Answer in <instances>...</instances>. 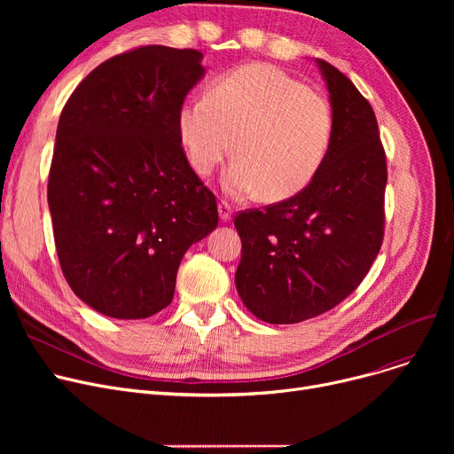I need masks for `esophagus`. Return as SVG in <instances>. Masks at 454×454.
Returning <instances> with one entry per match:
<instances>
[{
  "label": "esophagus",
  "mask_w": 454,
  "mask_h": 454,
  "mask_svg": "<svg viewBox=\"0 0 454 454\" xmlns=\"http://www.w3.org/2000/svg\"><path fill=\"white\" fill-rule=\"evenodd\" d=\"M231 213H233V209H231V206L228 202H221L219 204V217H221L223 223L231 221Z\"/></svg>",
  "instance_id": "esophagus-1"
}]
</instances>
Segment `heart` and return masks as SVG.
Instances as JSON below:
<instances>
[{
  "instance_id": "1",
  "label": "heart",
  "mask_w": 454,
  "mask_h": 454,
  "mask_svg": "<svg viewBox=\"0 0 454 454\" xmlns=\"http://www.w3.org/2000/svg\"><path fill=\"white\" fill-rule=\"evenodd\" d=\"M176 129L191 167L202 176L235 151L223 176L230 197L263 191L267 200H285L320 173L335 115L322 93L276 66L255 62L230 71L207 95L185 99Z\"/></svg>"
}]
</instances>
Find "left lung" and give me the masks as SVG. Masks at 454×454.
Returning a JSON list of instances; mask_svg holds the SVG:
<instances>
[{"label": "left lung", "instance_id": "1", "mask_svg": "<svg viewBox=\"0 0 454 454\" xmlns=\"http://www.w3.org/2000/svg\"><path fill=\"white\" fill-rule=\"evenodd\" d=\"M335 136L320 173L298 195L235 217L241 263L235 287L267 324L315 318L348 298L383 243L387 160L370 103L325 60Z\"/></svg>", "mask_w": 454, "mask_h": 454}]
</instances>
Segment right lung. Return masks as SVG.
Masks as SVG:
<instances>
[{"mask_svg":"<svg viewBox=\"0 0 454 454\" xmlns=\"http://www.w3.org/2000/svg\"><path fill=\"white\" fill-rule=\"evenodd\" d=\"M202 59L137 47L95 67L60 114L47 184L57 254L69 287L105 317L169 305L184 254L219 224L176 129Z\"/></svg>","mask_w":454,"mask_h":454,"instance_id":"right-lung-1","label":"right lung"}]
</instances>
